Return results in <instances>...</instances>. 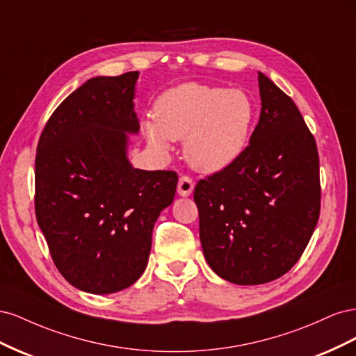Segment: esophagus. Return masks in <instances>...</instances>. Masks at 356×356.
I'll list each match as a JSON object with an SVG mask.
<instances>
[{
    "instance_id": "1",
    "label": "esophagus",
    "mask_w": 356,
    "mask_h": 356,
    "mask_svg": "<svg viewBox=\"0 0 356 356\" xmlns=\"http://www.w3.org/2000/svg\"><path fill=\"white\" fill-rule=\"evenodd\" d=\"M195 188V182L188 175H181L178 181V195L179 196H190Z\"/></svg>"
}]
</instances>
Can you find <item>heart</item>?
I'll return each instance as SVG.
<instances>
[{"mask_svg":"<svg viewBox=\"0 0 356 356\" xmlns=\"http://www.w3.org/2000/svg\"><path fill=\"white\" fill-rule=\"evenodd\" d=\"M156 120L143 132L154 148H169L184 139L188 163L207 174L222 170L238 159L250 138L255 105L243 89L186 83L161 93L154 104Z\"/></svg>","mask_w":356,"mask_h":356,"instance_id":"obj_1","label":"heart"}]
</instances>
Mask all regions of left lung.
Here are the masks:
<instances>
[{
  "instance_id": "left-lung-1",
  "label": "left lung",
  "mask_w": 356,
  "mask_h": 356,
  "mask_svg": "<svg viewBox=\"0 0 356 356\" xmlns=\"http://www.w3.org/2000/svg\"><path fill=\"white\" fill-rule=\"evenodd\" d=\"M261 114L242 154L195 188L212 270L238 285L285 275L305 252L321 211L316 141L294 101L258 72Z\"/></svg>"
}]
</instances>
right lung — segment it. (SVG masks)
<instances>
[{
  "label": "right lung",
  "mask_w": 356,
  "mask_h": 356,
  "mask_svg": "<svg viewBox=\"0 0 356 356\" xmlns=\"http://www.w3.org/2000/svg\"><path fill=\"white\" fill-rule=\"evenodd\" d=\"M138 71L95 77L42 129L35 156V217L53 263L90 294H111L144 273L160 212L174 202V170L135 169L127 135Z\"/></svg>",
  "instance_id": "right-lung-1"
}]
</instances>
